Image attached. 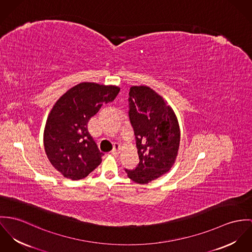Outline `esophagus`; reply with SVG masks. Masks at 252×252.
Wrapping results in <instances>:
<instances>
[{
  "instance_id": "esophagus-1",
  "label": "esophagus",
  "mask_w": 252,
  "mask_h": 252,
  "mask_svg": "<svg viewBox=\"0 0 252 252\" xmlns=\"http://www.w3.org/2000/svg\"><path fill=\"white\" fill-rule=\"evenodd\" d=\"M120 149H121V145L120 144H115L114 145V148H113L112 151H111V154L114 156H118L119 153H120Z\"/></svg>"
}]
</instances>
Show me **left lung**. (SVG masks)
Returning <instances> with one entry per match:
<instances>
[{
    "label": "left lung",
    "instance_id": "8db88e82",
    "mask_svg": "<svg viewBox=\"0 0 252 252\" xmlns=\"http://www.w3.org/2000/svg\"><path fill=\"white\" fill-rule=\"evenodd\" d=\"M128 117L139 164L125 170L135 183L148 184L166 173L175 162L181 136L178 120L164 99L146 86L130 88Z\"/></svg>",
    "mask_w": 252,
    "mask_h": 252
}]
</instances>
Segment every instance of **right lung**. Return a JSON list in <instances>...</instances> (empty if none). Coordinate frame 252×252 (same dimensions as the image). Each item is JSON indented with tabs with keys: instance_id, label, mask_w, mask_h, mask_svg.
Returning <instances> with one entry per match:
<instances>
[{
	"instance_id": "1",
	"label": "right lung",
	"mask_w": 252,
	"mask_h": 252,
	"mask_svg": "<svg viewBox=\"0 0 252 252\" xmlns=\"http://www.w3.org/2000/svg\"><path fill=\"white\" fill-rule=\"evenodd\" d=\"M120 92L116 86L80 83L57 101L44 129V149L51 164L63 177L80 180L101 162V153L88 130L89 120Z\"/></svg>"
}]
</instances>
